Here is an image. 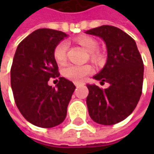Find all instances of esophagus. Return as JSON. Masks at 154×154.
<instances>
[{"label": "esophagus", "instance_id": "1", "mask_svg": "<svg viewBox=\"0 0 154 154\" xmlns=\"http://www.w3.org/2000/svg\"><path fill=\"white\" fill-rule=\"evenodd\" d=\"M80 85H81L80 83H75V86H77V87H78V86H80Z\"/></svg>", "mask_w": 154, "mask_h": 154}]
</instances>
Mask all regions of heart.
Here are the masks:
<instances>
[{"instance_id": "obj_1", "label": "heart", "mask_w": 154, "mask_h": 154, "mask_svg": "<svg viewBox=\"0 0 154 154\" xmlns=\"http://www.w3.org/2000/svg\"><path fill=\"white\" fill-rule=\"evenodd\" d=\"M75 42L89 52V58L92 62L99 64L103 62L102 54L97 51L98 43L96 39L88 36H81L75 39ZM68 45L66 42L62 41L56 45L54 49L53 56L58 64L62 65L67 61ZM92 68L90 65H68L63 69V75L74 82H80L85 79L86 75L92 73Z\"/></svg>"}]
</instances>
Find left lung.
I'll return each instance as SVG.
<instances>
[{
	"instance_id": "1",
	"label": "left lung",
	"mask_w": 154,
	"mask_h": 154,
	"mask_svg": "<svg viewBox=\"0 0 154 154\" xmlns=\"http://www.w3.org/2000/svg\"><path fill=\"white\" fill-rule=\"evenodd\" d=\"M103 39L107 48V62L93 78L109 86L102 89L86 85L88 112L102 125H113L124 120L135 109L143 85L144 66L135 41L121 29L101 26L86 32Z\"/></svg>"
}]
</instances>
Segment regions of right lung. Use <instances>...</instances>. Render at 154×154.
I'll return each instance as SVG.
<instances>
[{
  "instance_id": "right-lung-1",
  "label": "right lung",
  "mask_w": 154,
  "mask_h": 154,
  "mask_svg": "<svg viewBox=\"0 0 154 154\" xmlns=\"http://www.w3.org/2000/svg\"><path fill=\"white\" fill-rule=\"evenodd\" d=\"M68 35L52 30L34 31L18 45L11 68V86L22 116L40 128H53L64 121L75 86L59 77L53 52ZM51 78H59L56 88L48 85Z\"/></svg>"
}]
</instances>
